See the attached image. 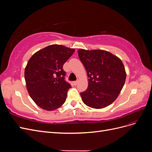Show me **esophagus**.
<instances>
[{"instance_id": "obj_1", "label": "esophagus", "mask_w": 152, "mask_h": 152, "mask_svg": "<svg viewBox=\"0 0 152 152\" xmlns=\"http://www.w3.org/2000/svg\"><path fill=\"white\" fill-rule=\"evenodd\" d=\"M77 83H78V80H76V81H74V82H73V84H74L75 86L77 84Z\"/></svg>"}]
</instances>
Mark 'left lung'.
<instances>
[{
    "label": "left lung",
    "mask_w": 152,
    "mask_h": 152,
    "mask_svg": "<svg viewBox=\"0 0 152 152\" xmlns=\"http://www.w3.org/2000/svg\"><path fill=\"white\" fill-rule=\"evenodd\" d=\"M79 57L83 64L89 84L80 93L83 102L93 108H103L116 99L125 84L126 73L122 61L103 50L79 49Z\"/></svg>",
    "instance_id": "8db88e82"
}]
</instances>
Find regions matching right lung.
I'll list each match as a JSON object with an SVG mask.
<instances>
[{
	"label": "right lung",
	"instance_id": "obj_1",
	"mask_svg": "<svg viewBox=\"0 0 152 152\" xmlns=\"http://www.w3.org/2000/svg\"><path fill=\"white\" fill-rule=\"evenodd\" d=\"M74 51L53 44L35 53L28 60L25 70L27 90L39 107L49 111L65 102L71 85L65 80L63 66Z\"/></svg>",
	"mask_w": 152,
	"mask_h": 152
}]
</instances>
